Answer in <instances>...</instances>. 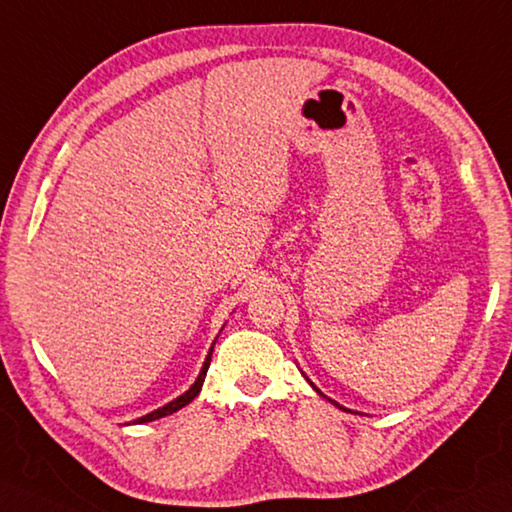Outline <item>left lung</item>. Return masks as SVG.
I'll list each match as a JSON object with an SVG mask.
<instances>
[{
  "mask_svg": "<svg viewBox=\"0 0 512 512\" xmlns=\"http://www.w3.org/2000/svg\"><path fill=\"white\" fill-rule=\"evenodd\" d=\"M310 384H312V382H310ZM312 386H314V384H312ZM314 390L318 392V395H323V392H320V390H318L316 386H314ZM329 401H331V399H329ZM331 403H334V406H338V403H336V401H331ZM338 408H340V410H347V408H342V406H338ZM347 412H351V410H347Z\"/></svg>",
  "mask_w": 512,
  "mask_h": 512,
  "instance_id": "1",
  "label": "left lung"
}]
</instances>
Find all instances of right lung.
Returning a JSON list of instances; mask_svg holds the SVG:
<instances>
[{"label": "right lung", "instance_id": "1", "mask_svg": "<svg viewBox=\"0 0 512 512\" xmlns=\"http://www.w3.org/2000/svg\"><path fill=\"white\" fill-rule=\"evenodd\" d=\"M216 344V342H213ZM211 353H213V347L209 349V353H207V358H205V364H202V368H200V375L196 377V382L192 384V388L189 390H185L181 397H176L174 401H170V403H165L163 408H159V410H154V412H150V414H146V417H141V419H137L135 423H148V421H154V419H161V417H168V414H174L176 410H181V408H185L187 403H192L194 401V397H198V392H200V388H202V382H205V375H207V368H209V362H211Z\"/></svg>", "mask_w": 512, "mask_h": 512}]
</instances>
